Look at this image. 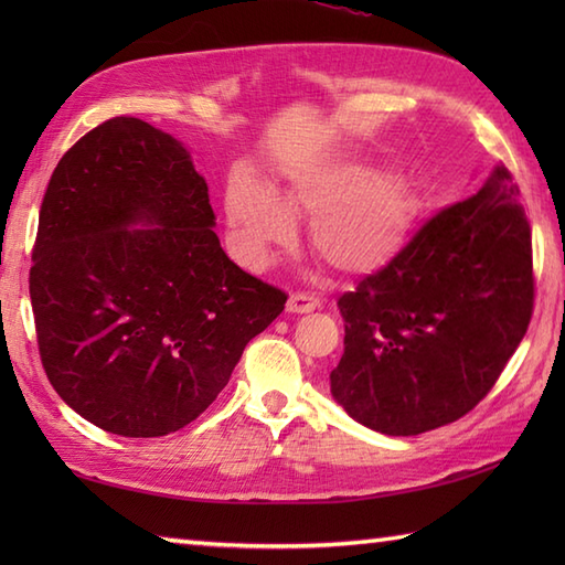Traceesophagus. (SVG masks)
<instances>
[{
	"instance_id": "1",
	"label": "esophagus",
	"mask_w": 565,
	"mask_h": 565,
	"mask_svg": "<svg viewBox=\"0 0 565 565\" xmlns=\"http://www.w3.org/2000/svg\"><path fill=\"white\" fill-rule=\"evenodd\" d=\"M318 306H320V301L316 296L301 294V291L291 294L289 301H286V310H289V313H310V310H316Z\"/></svg>"
}]
</instances>
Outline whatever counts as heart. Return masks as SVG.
<instances>
[{
	"mask_svg": "<svg viewBox=\"0 0 565 565\" xmlns=\"http://www.w3.org/2000/svg\"><path fill=\"white\" fill-rule=\"evenodd\" d=\"M289 211L310 218V245L328 267L366 276L388 267L403 249L417 203L401 179L366 164L308 174L281 199L237 177L227 189V218L239 259L259 269L274 249L289 245L296 233Z\"/></svg>",
	"mask_w": 565,
	"mask_h": 565,
	"instance_id": "obj_1",
	"label": "heart"
}]
</instances>
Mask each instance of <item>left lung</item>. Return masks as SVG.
<instances>
[{
    "label": "left lung",
    "instance_id": "8db88e82",
    "mask_svg": "<svg viewBox=\"0 0 565 565\" xmlns=\"http://www.w3.org/2000/svg\"><path fill=\"white\" fill-rule=\"evenodd\" d=\"M338 308L344 354L330 391L356 423L411 437L471 413L534 310L532 227L508 167L427 218Z\"/></svg>",
    "mask_w": 565,
    "mask_h": 565
}]
</instances>
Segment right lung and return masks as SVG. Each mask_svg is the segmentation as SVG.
Segmentation results:
<instances>
[{
	"mask_svg": "<svg viewBox=\"0 0 565 565\" xmlns=\"http://www.w3.org/2000/svg\"><path fill=\"white\" fill-rule=\"evenodd\" d=\"M213 225L182 142L140 118H109L57 162L29 291L45 376L92 425L164 437L194 423L284 310L289 296L231 262Z\"/></svg>",
	"mask_w": 565,
	"mask_h": 565,
	"instance_id": "1",
	"label": "right lung"
}]
</instances>
